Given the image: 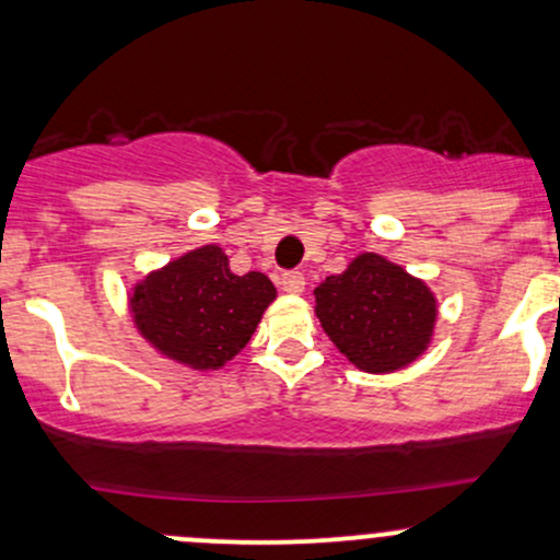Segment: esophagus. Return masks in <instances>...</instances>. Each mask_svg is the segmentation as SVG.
<instances>
[{
  "mask_svg": "<svg viewBox=\"0 0 560 560\" xmlns=\"http://www.w3.org/2000/svg\"><path fill=\"white\" fill-rule=\"evenodd\" d=\"M280 285H282V291H285V293H293V296H299V293H304L306 280H304V275H301V272H285L280 278Z\"/></svg>",
  "mask_w": 560,
  "mask_h": 560,
  "instance_id": "esophagus-1",
  "label": "esophagus"
}]
</instances>
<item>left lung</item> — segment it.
<instances>
[{
  "instance_id": "8db88e82",
  "label": "left lung",
  "mask_w": 560,
  "mask_h": 560,
  "mask_svg": "<svg viewBox=\"0 0 560 560\" xmlns=\"http://www.w3.org/2000/svg\"><path fill=\"white\" fill-rule=\"evenodd\" d=\"M317 317L330 341L364 373H392L423 354L436 323L425 282L378 254H362L347 272L314 291Z\"/></svg>"
}]
</instances>
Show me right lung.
Segmentation results:
<instances>
[{
	"label": "right lung",
	"instance_id": "obj_1",
	"mask_svg": "<svg viewBox=\"0 0 560 560\" xmlns=\"http://www.w3.org/2000/svg\"><path fill=\"white\" fill-rule=\"evenodd\" d=\"M278 293L267 275H232L219 246L190 250L137 285V328L161 354L196 370H217L254 336Z\"/></svg>",
	"mask_w": 560,
	"mask_h": 560
}]
</instances>
